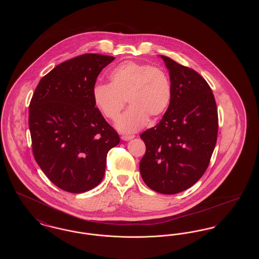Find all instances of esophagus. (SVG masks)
I'll return each instance as SVG.
<instances>
[{"mask_svg":"<svg viewBox=\"0 0 259 259\" xmlns=\"http://www.w3.org/2000/svg\"><path fill=\"white\" fill-rule=\"evenodd\" d=\"M135 136L133 135H123L121 136V139L123 140V141H130V140H132L133 138H134Z\"/></svg>","mask_w":259,"mask_h":259,"instance_id":"34e87169","label":"esophagus"}]
</instances>
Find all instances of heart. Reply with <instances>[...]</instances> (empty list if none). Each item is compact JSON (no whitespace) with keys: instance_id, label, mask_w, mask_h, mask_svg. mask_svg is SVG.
I'll use <instances>...</instances> for the list:
<instances>
[{"instance_id":"obj_1","label":"heart","mask_w":259,"mask_h":259,"mask_svg":"<svg viewBox=\"0 0 259 259\" xmlns=\"http://www.w3.org/2000/svg\"><path fill=\"white\" fill-rule=\"evenodd\" d=\"M109 84H97L92 98L95 107L108 119L116 120L127 102L130 108L116 123L119 131L136 132L156 119L168 109L172 98L171 81L158 67L134 61H124L108 74Z\"/></svg>"}]
</instances>
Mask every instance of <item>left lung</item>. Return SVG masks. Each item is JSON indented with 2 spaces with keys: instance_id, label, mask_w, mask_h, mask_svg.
Returning <instances> with one entry per match:
<instances>
[{
  "instance_id": "left-lung-1",
  "label": "left lung",
  "mask_w": 259,
  "mask_h": 259,
  "mask_svg": "<svg viewBox=\"0 0 259 259\" xmlns=\"http://www.w3.org/2000/svg\"><path fill=\"white\" fill-rule=\"evenodd\" d=\"M169 70L172 98L159 123L140 136L146 153L141 176L148 187L176 194L206 172L217 144V104L207 81L194 70L161 55Z\"/></svg>"
}]
</instances>
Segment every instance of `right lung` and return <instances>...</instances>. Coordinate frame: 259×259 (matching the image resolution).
Listing matches in <instances>:
<instances>
[{
    "mask_svg": "<svg viewBox=\"0 0 259 259\" xmlns=\"http://www.w3.org/2000/svg\"><path fill=\"white\" fill-rule=\"evenodd\" d=\"M114 57L88 53L63 62L38 82L29 106L35 159L56 186L82 193L101 183L107 154L120 142L92 91Z\"/></svg>",
    "mask_w": 259,
    "mask_h": 259,
    "instance_id": "obj_1",
    "label": "right lung"
}]
</instances>
